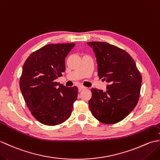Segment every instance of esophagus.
<instances>
[{
    "label": "esophagus",
    "instance_id": "obj_1",
    "mask_svg": "<svg viewBox=\"0 0 160 160\" xmlns=\"http://www.w3.org/2000/svg\"><path fill=\"white\" fill-rule=\"evenodd\" d=\"M85 89H87V87L82 86V85H80V86H79V87H78V89H79V91H82V90H84Z\"/></svg>",
    "mask_w": 160,
    "mask_h": 160
}]
</instances>
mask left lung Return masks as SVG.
Returning a JSON list of instances; mask_svg holds the SVG:
<instances>
[{"mask_svg":"<svg viewBox=\"0 0 160 160\" xmlns=\"http://www.w3.org/2000/svg\"><path fill=\"white\" fill-rule=\"evenodd\" d=\"M98 63V76L106 80L107 91L91 89V113L104 124L122 121L133 110L140 98L142 76L126 51L104 42H89Z\"/></svg>","mask_w":160,"mask_h":160,"instance_id":"1","label":"left lung"}]
</instances>
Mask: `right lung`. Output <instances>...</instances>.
<instances>
[{"mask_svg":"<svg viewBox=\"0 0 160 160\" xmlns=\"http://www.w3.org/2000/svg\"><path fill=\"white\" fill-rule=\"evenodd\" d=\"M75 43L49 44L33 52L23 64L20 89L32 115L55 126L70 117L78 98L76 87L56 82L65 71V58Z\"/></svg>","mask_w":160,"mask_h":160,"instance_id":"add662e5","label":"right lung"}]
</instances>
